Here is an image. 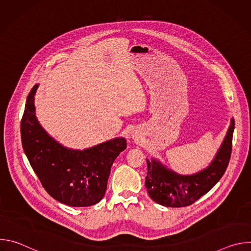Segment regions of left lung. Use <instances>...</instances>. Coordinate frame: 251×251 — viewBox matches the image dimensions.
<instances>
[{
  "label": "left lung",
  "mask_w": 251,
  "mask_h": 251,
  "mask_svg": "<svg viewBox=\"0 0 251 251\" xmlns=\"http://www.w3.org/2000/svg\"><path fill=\"white\" fill-rule=\"evenodd\" d=\"M234 120L212 163L203 171L181 176L163 167L158 161L147 160L148 173L146 189L150 198L159 204L172 207L188 206L213 188L224 176L228 166L232 151Z\"/></svg>",
  "instance_id": "obj_1"
}]
</instances>
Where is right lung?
<instances>
[{
	"label": "right lung",
	"instance_id": "1",
	"mask_svg": "<svg viewBox=\"0 0 251 251\" xmlns=\"http://www.w3.org/2000/svg\"><path fill=\"white\" fill-rule=\"evenodd\" d=\"M29 91L21 121V137L27 160L54 200L70 206H89L100 201L107 189L113 162L126 149V140L116 138L84 151L69 150L55 142L39 124Z\"/></svg>",
	"mask_w": 251,
	"mask_h": 251
}]
</instances>
